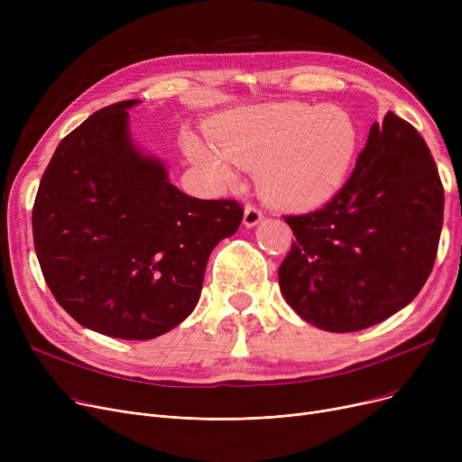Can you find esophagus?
Listing matches in <instances>:
<instances>
[{
	"mask_svg": "<svg viewBox=\"0 0 462 462\" xmlns=\"http://www.w3.org/2000/svg\"><path fill=\"white\" fill-rule=\"evenodd\" d=\"M260 221H262V211L254 206H247L245 213H244V225L247 228H254Z\"/></svg>",
	"mask_w": 462,
	"mask_h": 462,
	"instance_id": "1",
	"label": "esophagus"
}]
</instances>
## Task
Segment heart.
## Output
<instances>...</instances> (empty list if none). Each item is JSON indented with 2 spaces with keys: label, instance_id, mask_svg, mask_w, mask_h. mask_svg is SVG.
<instances>
[{
  "label": "heart",
  "instance_id": "obj_1",
  "mask_svg": "<svg viewBox=\"0 0 462 462\" xmlns=\"http://www.w3.org/2000/svg\"><path fill=\"white\" fill-rule=\"evenodd\" d=\"M215 143L185 134V153L217 189L239 183V166L256 168L263 199L305 211L341 190L359 153L361 131L338 105L279 103L237 108L211 127Z\"/></svg>",
  "mask_w": 462,
  "mask_h": 462
}]
</instances>
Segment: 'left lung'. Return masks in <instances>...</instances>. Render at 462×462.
Wrapping results in <instances>:
<instances>
[{
	"instance_id": "8db88e82",
	"label": "left lung",
	"mask_w": 462,
	"mask_h": 462,
	"mask_svg": "<svg viewBox=\"0 0 462 462\" xmlns=\"http://www.w3.org/2000/svg\"><path fill=\"white\" fill-rule=\"evenodd\" d=\"M284 221L296 236L279 268L286 303L320 329L359 331L404 309L429 279L444 187L421 134L387 112L335 199Z\"/></svg>"
}]
</instances>
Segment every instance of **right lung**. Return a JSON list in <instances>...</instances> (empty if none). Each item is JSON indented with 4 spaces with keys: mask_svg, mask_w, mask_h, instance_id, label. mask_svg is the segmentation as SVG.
Segmentation results:
<instances>
[{
    "mask_svg": "<svg viewBox=\"0 0 462 462\" xmlns=\"http://www.w3.org/2000/svg\"><path fill=\"white\" fill-rule=\"evenodd\" d=\"M121 101L89 116L48 162L33 206V244L56 301L80 326L148 341L197 307L218 241L244 218L234 200H199L143 153Z\"/></svg>",
    "mask_w": 462,
    "mask_h": 462,
    "instance_id": "1",
    "label": "right lung"
}]
</instances>
